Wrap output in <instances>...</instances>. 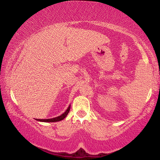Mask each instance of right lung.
Listing matches in <instances>:
<instances>
[{"label":"right lung","instance_id":"right-lung-1","mask_svg":"<svg viewBox=\"0 0 160 160\" xmlns=\"http://www.w3.org/2000/svg\"><path fill=\"white\" fill-rule=\"evenodd\" d=\"M70 105H69V107H68V109L66 110V112H65L63 113H62L61 116H57V117H55V118H48V119H37L36 120L38 121H41V122H57V121H60L61 120H63L66 117L68 113H69L70 112Z\"/></svg>","mask_w":160,"mask_h":160}]
</instances>
